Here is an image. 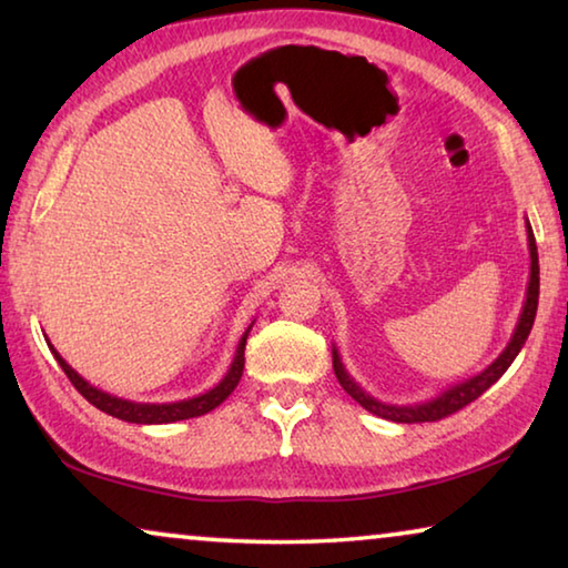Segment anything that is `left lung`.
Listing matches in <instances>:
<instances>
[{
	"label": "left lung",
	"mask_w": 568,
	"mask_h": 568,
	"mask_svg": "<svg viewBox=\"0 0 568 568\" xmlns=\"http://www.w3.org/2000/svg\"><path fill=\"white\" fill-rule=\"evenodd\" d=\"M526 230H528V250H530V275H528L524 311H520L518 326H516V331H513L508 346L503 348V354L495 358V362L488 368H483L480 374L470 376V379L449 386V389H445L443 394H437L435 399H427V402H419V404H386V402L374 399L372 394H366L362 386L351 379L344 362H341L338 348L333 346V372H336V379H338L341 386H344L348 397L356 399L364 409L376 414V417L389 419V422H399V425H414V422L443 419V417H447V414H455L457 409L467 407V404L478 399L483 392H488L490 386L508 372L513 358L520 354V348H524L528 333H530V328H534V321H536V308H538V250H536L534 230H530L528 222H526Z\"/></svg>",
	"instance_id": "left-lung-1"
}]
</instances>
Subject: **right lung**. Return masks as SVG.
Masks as SVG:
<instances>
[{
  "label": "right lung",
  "instance_id": "right-lung-1",
  "mask_svg": "<svg viewBox=\"0 0 568 568\" xmlns=\"http://www.w3.org/2000/svg\"><path fill=\"white\" fill-rule=\"evenodd\" d=\"M250 328L252 326H247V331L242 333L237 351H235V358H232L227 374L222 376V382L217 386H212V389L204 392V394H196V397L179 399V402H161V404L159 402L121 399V397H113V394H108L103 389H98V386L85 382L83 376H80L75 368L58 354L55 346H52L50 341H48V346L52 351V356L58 358V364L62 366V372L68 374V379L73 382L75 389L83 394V397L90 404H93V407H98L105 414H111V417H115V419L131 422V425H169V422L202 417V414L212 412L214 407H220V404L227 399L232 392H235V386L240 384L242 368H245V344H247Z\"/></svg>",
  "mask_w": 568,
  "mask_h": 568
}]
</instances>
